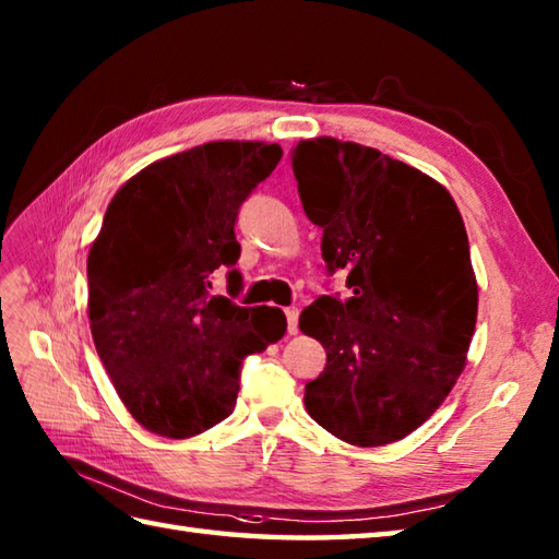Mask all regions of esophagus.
Returning a JSON list of instances; mask_svg holds the SVG:
<instances>
[{
  "mask_svg": "<svg viewBox=\"0 0 559 559\" xmlns=\"http://www.w3.org/2000/svg\"><path fill=\"white\" fill-rule=\"evenodd\" d=\"M298 317H300L298 307H288V310H286V319H288V334H290V336H295V334H298V331H300Z\"/></svg>",
  "mask_w": 559,
  "mask_h": 559,
  "instance_id": "obj_1",
  "label": "esophagus"
}]
</instances>
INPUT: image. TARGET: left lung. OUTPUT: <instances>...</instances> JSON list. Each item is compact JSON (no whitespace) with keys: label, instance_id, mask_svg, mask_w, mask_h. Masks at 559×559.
<instances>
[{"label":"left lung","instance_id":"1","mask_svg":"<svg viewBox=\"0 0 559 559\" xmlns=\"http://www.w3.org/2000/svg\"><path fill=\"white\" fill-rule=\"evenodd\" d=\"M290 158L326 266L348 271L353 293L322 295L300 314L302 334L326 350L305 408L353 447L399 442L442 406L476 331L478 281L456 201L355 141L307 139Z\"/></svg>","mask_w":559,"mask_h":559}]
</instances>
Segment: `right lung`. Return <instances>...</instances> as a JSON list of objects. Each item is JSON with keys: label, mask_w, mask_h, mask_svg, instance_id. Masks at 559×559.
Segmentation results:
<instances>
[{"label": "right lung", "mask_w": 559, "mask_h": 559, "mask_svg": "<svg viewBox=\"0 0 559 559\" xmlns=\"http://www.w3.org/2000/svg\"><path fill=\"white\" fill-rule=\"evenodd\" d=\"M283 151L209 141L146 165L117 189L88 252V319L117 396L148 432L187 439L228 418L245 355L286 334L278 307L209 295L235 266V218ZM233 288L240 273L230 271Z\"/></svg>", "instance_id": "right-lung-1"}]
</instances>
